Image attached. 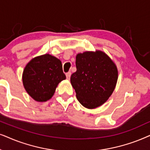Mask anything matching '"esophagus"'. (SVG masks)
<instances>
[{"label":"esophagus","mask_w":150,"mask_h":150,"mask_svg":"<svg viewBox=\"0 0 150 150\" xmlns=\"http://www.w3.org/2000/svg\"><path fill=\"white\" fill-rule=\"evenodd\" d=\"M71 72H68V73H66V76H67V79H70V77H71Z\"/></svg>","instance_id":"34e87169"}]
</instances>
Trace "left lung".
<instances>
[{"instance_id":"1","label":"left lung","mask_w":150,"mask_h":150,"mask_svg":"<svg viewBox=\"0 0 150 150\" xmlns=\"http://www.w3.org/2000/svg\"><path fill=\"white\" fill-rule=\"evenodd\" d=\"M77 71L71 83L77 100L88 109L101 106L109 99L118 79V70L103 51H85L76 55Z\"/></svg>"}]
</instances>
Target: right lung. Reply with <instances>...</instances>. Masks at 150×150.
<instances>
[{"instance_id":"1","label":"right lung","mask_w":150,"mask_h":150,"mask_svg":"<svg viewBox=\"0 0 150 150\" xmlns=\"http://www.w3.org/2000/svg\"><path fill=\"white\" fill-rule=\"evenodd\" d=\"M23 83L30 97L38 102H45L53 97L55 89L66 79L62 62L46 53L31 59L23 73Z\"/></svg>"}]
</instances>
